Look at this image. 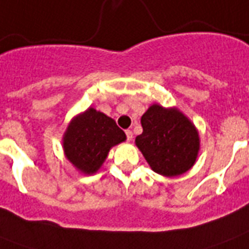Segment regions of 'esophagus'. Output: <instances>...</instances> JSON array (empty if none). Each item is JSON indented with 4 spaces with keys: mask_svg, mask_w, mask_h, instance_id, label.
Wrapping results in <instances>:
<instances>
[{
    "mask_svg": "<svg viewBox=\"0 0 249 249\" xmlns=\"http://www.w3.org/2000/svg\"><path fill=\"white\" fill-rule=\"evenodd\" d=\"M125 134H126V140H128L129 142H130V141L133 140V133H132V130H125Z\"/></svg>",
    "mask_w": 249,
    "mask_h": 249,
    "instance_id": "esophagus-1",
    "label": "esophagus"
}]
</instances>
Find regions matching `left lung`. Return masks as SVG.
Wrapping results in <instances>:
<instances>
[{"mask_svg": "<svg viewBox=\"0 0 249 249\" xmlns=\"http://www.w3.org/2000/svg\"><path fill=\"white\" fill-rule=\"evenodd\" d=\"M136 146L155 173L176 177L194 166L200 150L196 126L177 107L154 103L141 117Z\"/></svg>", "mask_w": 249, "mask_h": 249, "instance_id": "obj_1", "label": "left lung"}]
</instances>
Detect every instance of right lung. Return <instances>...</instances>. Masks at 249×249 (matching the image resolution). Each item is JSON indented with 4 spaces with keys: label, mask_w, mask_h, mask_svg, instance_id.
Masks as SVG:
<instances>
[{
    "label": "right lung",
    "mask_w": 249,
    "mask_h": 249,
    "mask_svg": "<svg viewBox=\"0 0 249 249\" xmlns=\"http://www.w3.org/2000/svg\"><path fill=\"white\" fill-rule=\"evenodd\" d=\"M126 140L116 121L101 111L89 107L68 123L62 138L66 159L80 173H97L109 150Z\"/></svg>",
    "instance_id": "obj_1"
}]
</instances>
